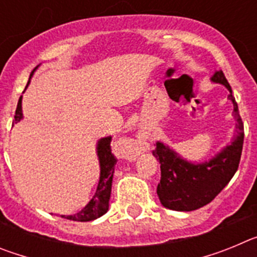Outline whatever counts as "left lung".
I'll return each instance as SVG.
<instances>
[{"instance_id":"left-lung-1","label":"left lung","mask_w":257,"mask_h":257,"mask_svg":"<svg viewBox=\"0 0 257 257\" xmlns=\"http://www.w3.org/2000/svg\"><path fill=\"white\" fill-rule=\"evenodd\" d=\"M211 81L221 83L229 90L228 99L231 100L237 119V134L234 139L212 160L203 163H190L183 160L169 145L157 143L153 156L161 163V181L157 194L166 208L175 211H193L210 203L226 187L234 176L243 148V122L238 112V105L231 94V87L222 70H216Z\"/></svg>"}]
</instances>
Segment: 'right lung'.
I'll return each instance as SVG.
<instances>
[{
    "label": "right lung",
    "instance_id": "add662e5",
    "mask_svg": "<svg viewBox=\"0 0 257 257\" xmlns=\"http://www.w3.org/2000/svg\"><path fill=\"white\" fill-rule=\"evenodd\" d=\"M36 69H33V72ZM22 118V96H20L19 101H18L17 110H15V121L14 122L17 123ZM110 142H112L110 136L103 138V139L97 142L96 149L97 157H99V163H100V180H99V184H97L96 192H95L92 199L85 206V208L82 211H79L76 215H68V216L61 215V217H64V219L68 220H73V221H91V220L103 216L104 213L108 211L109 198H110V192H112L113 172H114V166L117 163V158L113 156L112 149H110Z\"/></svg>",
    "mask_w": 257,
    "mask_h": 257
}]
</instances>
